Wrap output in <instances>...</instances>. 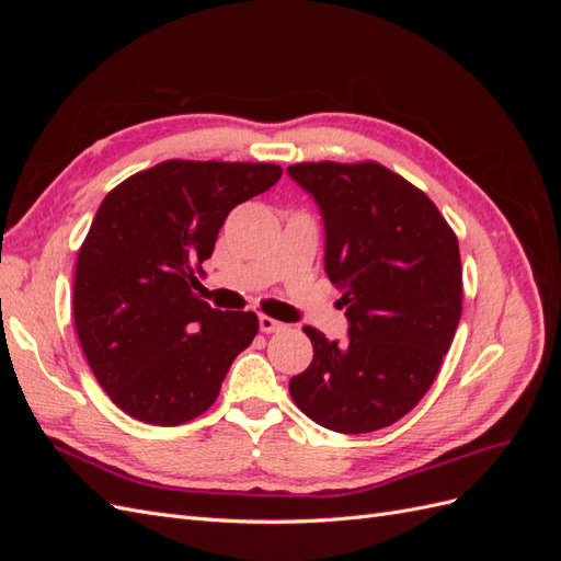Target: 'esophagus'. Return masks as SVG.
I'll return each instance as SVG.
<instances>
[{
	"mask_svg": "<svg viewBox=\"0 0 561 561\" xmlns=\"http://www.w3.org/2000/svg\"><path fill=\"white\" fill-rule=\"evenodd\" d=\"M260 330L266 332V334H271V332L285 330V325H283L280 320H274V318H268V316H260Z\"/></svg>",
	"mask_w": 561,
	"mask_h": 561,
	"instance_id": "esophagus-1",
	"label": "esophagus"
}]
</instances>
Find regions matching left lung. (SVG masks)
I'll return each instance as SVG.
<instances>
[{"label": "left lung", "instance_id": "8db88e82", "mask_svg": "<svg viewBox=\"0 0 561 561\" xmlns=\"http://www.w3.org/2000/svg\"><path fill=\"white\" fill-rule=\"evenodd\" d=\"M287 175L318 203L325 274L348 320L346 342L304 328L313 360L290 379V396L322 428H386L426 396L451 346L458 241L426 194L379 163H297Z\"/></svg>", "mask_w": 561, "mask_h": 561}]
</instances>
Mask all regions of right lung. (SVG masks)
Instances as JSON below:
<instances>
[{"mask_svg": "<svg viewBox=\"0 0 561 561\" xmlns=\"http://www.w3.org/2000/svg\"><path fill=\"white\" fill-rule=\"evenodd\" d=\"M274 163L163 161L105 196L77 260L75 325L98 383L128 416L180 426L217 400L260 330L198 299L227 215L271 190Z\"/></svg>", "mask_w": 561, "mask_h": 561, "instance_id": "obj_1", "label": "right lung"}]
</instances>
